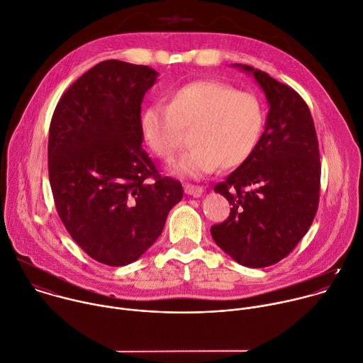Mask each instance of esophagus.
<instances>
[{
  "mask_svg": "<svg viewBox=\"0 0 363 363\" xmlns=\"http://www.w3.org/2000/svg\"><path fill=\"white\" fill-rule=\"evenodd\" d=\"M185 192L188 195H194V196H199L202 192H203V188L199 186V185H192V184H185L184 186Z\"/></svg>",
  "mask_w": 363,
  "mask_h": 363,
  "instance_id": "34e87169",
  "label": "esophagus"
}]
</instances>
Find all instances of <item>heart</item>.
Listing matches in <instances>:
<instances>
[{"label":"heart","mask_w":363,"mask_h":363,"mask_svg":"<svg viewBox=\"0 0 363 363\" xmlns=\"http://www.w3.org/2000/svg\"><path fill=\"white\" fill-rule=\"evenodd\" d=\"M267 123L262 99L229 84L199 79L175 89L167 106H151L141 116L150 150L161 160H174L184 133L191 148L172 167L174 172L199 178L216 167L229 171L247 162L257 150Z\"/></svg>","instance_id":"obj_1"}]
</instances>
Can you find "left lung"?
<instances>
[{"label":"left lung","instance_id":"1","mask_svg":"<svg viewBox=\"0 0 363 363\" xmlns=\"http://www.w3.org/2000/svg\"><path fill=\"white\" fill-rule=\"evenodd\" d=\"M252 72L269 102L262 138L251 158L215 185L232 205L211 226L215 244L250 268L271 267L288 257L311 228L319 205L320 160L309 106L286 84Z\"/></svg>","mask_w":363,"mask_h":363}]
</instances>
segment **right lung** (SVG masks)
Masks as SVG:
<instances>
[{
    "label": "right lung",
    "mask_w": 363,
    "mask_h": 363,
    "mask_svg": "<svg viewBox=\"0 0 363 363\" xmlns=\"http://www.w3.org/2000/svg\"><path fill=\"white\" fill-rule=\"evenodd\" d=\"M157 75L147 65L102 61L62 94L51 118L57 212L77 245L109 267L137 261L184 195L141 147V104Z\"/></svg>",
    "instance_id": "obj_1"
}]
</instances>
